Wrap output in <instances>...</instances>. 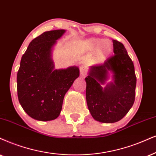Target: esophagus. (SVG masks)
I'll return each mask as SVG.
<instances>
[{
    "instance_id": "1",
    "label": "esophagus",
    "mask_w": 156,
    "mask_h": 156,
    "mask_svg": "<svg viewBox=\"0 0 156 156\" xmlns=\"http://www.w3.org/2000/svg\"><path fill=\"white\" fill-rule=\"evenodd\" d=\"M80 76L82 77L85 76L86 75V69L84 66H80Z\"/></svg>"
}]
</instances>
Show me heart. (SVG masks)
Instances as JSON below:
<instances>
[{
	"instance_id": "obj_1",
	"label": "heart",
	"mask_w": 156,
	"mask_h": 156,
	"mask_svg": "<svg viewBox=\"0 0 156 156\" xmlns=\"http://www.w3.org/2000/svg\"><path fill=\"white\" fill-rule=\"evenodd\" d=\"M102 41L100 39H91L87 42L88 47L90 49H95L99 46L101 44ZM110 50V45L108 42H104L101 46V51L102 52H106Z\"/></svg>"
}]
</instances>
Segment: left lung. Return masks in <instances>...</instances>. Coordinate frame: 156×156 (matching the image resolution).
<instances>
[{"instance_id": "1", "label": "left lung", "mask_w": 156, "mask_h": 156, "mask_svg": "<svg viewBox=\"0 0 156 156\" xmlns=\"http://www.w3.org/2000/svg\"><path fill=\"white\" fill-rule=\"evenodd\" d=\"M114 55L104 63L93 66L86 78V97L90 114L96 121L113 123L122 119L135 98L136 76L133 60L123 44L113 39ZM112 71L114 83L104 90L101 85Z\"/></svg>"}]
</instances>
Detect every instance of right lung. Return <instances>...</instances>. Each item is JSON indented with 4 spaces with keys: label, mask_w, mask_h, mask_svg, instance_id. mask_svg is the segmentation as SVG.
Returning <instances> with one entry per match:
<instances>
[{
    "label": "right lung",
    "mask_w": 156,
    "mask_h": 156,
    "mask_svg": "<svg viewBox=\"0 0 156 156\" xmlns=\"http://www.w3.org/2000/svg\"><path fill=\"white\" fill-rule=\"evenodd\" d=\"M65 31H45L33 39L17 73L19 103L29 116L39 121L53 120L60 115L65 94L79 76L77 67L54 70L51 50Z\"/></svg>",
    "instance_id": "right-lung-1"
}]
</instances>
